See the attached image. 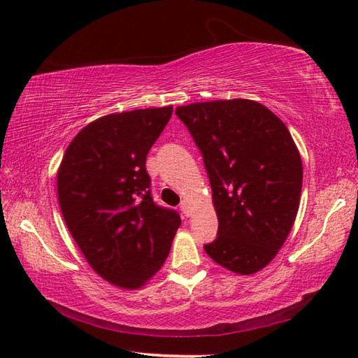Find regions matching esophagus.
<instances>
[{
    "label": "esophagus",
    "instance_id": "1",
    "mask_svg": "<svg viewBox=\"0 0 358 358\" xmlns=\"http://www.w3.org/2000/svg\"><path fill=\"white\" fill-rule=\"evenodd\" d=\"M180 210H181V213H183L185 216H191V207H189V203H187L186 201H183L180 203Z\"/></svg>",
    "mask_w": 358,
    "mask_h": 358
}]
</instances>
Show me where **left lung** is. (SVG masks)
Returning a JSON list of instances; mask_svg holds the SVG:
<instances>
[{"instance_id":"left-lung-1","label":"left lung","mask_w":358,"mask_h":358,"mask_svg":"<svg viewBox=\"0 0 358 358\" xmlns=\"http://www.w3.org/2000/svg\"><path fill=\"white\" fill-rule=\"evenodd\" d=\"M201 150L213 191L217 237L205 252L234 273L251 275L271 262L294 226L303 167L286 124L250 99L181 106Z\"/></svg>"}]
</instances>
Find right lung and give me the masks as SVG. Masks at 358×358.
I'll list each match as a JSON object with an SVG mask.
<instances>
[{
  "instance_id": "1",
  "label": "right lung",
  "mask_w": 358,
  "mask_h": 358,
  "mask_svg": "<svg viewBox=\"0 0 358 358\" xmlns=\"http://www.w3.org/2000/svg\"><path fill=\"white\" fill-rule=\"evenodd\" d=\"M173 107L106 115L78 132L58 169L66 226L92 268L123 289H138L161 268L181 220L156 205L147 155Z\"/></svg>"
}]
</instances>
